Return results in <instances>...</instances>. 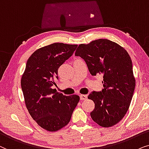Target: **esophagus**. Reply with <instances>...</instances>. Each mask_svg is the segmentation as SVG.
Here are the masks:
<instances>
[{
    "instance_id": "esophagus-1",
    "label": "esophagus",
    "mask_w": 149,
    "mask_h": 149,
    "mask_svg": "<svg viewBox=\"0 0 149 149\" xmlns=\"http://www.w3.org/2000/svg\"><path fill=\"white\" fill-rule=\"evenodd\" d=\"M80 100H86L87 99V95H80Z\"/></svg>"
}]
</instances>
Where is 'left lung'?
<instances>
[{"label":"left lung","instance_id":"1","mask_svg":"<svg viewBox=\"0 0 149 149\" xmlns=\"http://www.w3.org/2000/svg\"><path fill=\"white\" fill-rule=\"evenodd\" d=\"M75 55L84 59L92 76H104L102 91H93L88 97L95 103L92 119L104 127L118 123L130 108L136 86L127 52L112 41L100 39L79 45Z\"/></svg>","mask_w":149,"mask_h":149}]
</instances>
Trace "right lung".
<instances>
[{
	"instance_id": "right-lung-1",
	"label": "right lung",
	"mask_w": 149,
	"mask_h": 149,
	"mask_svg": "<svg viewBox=\"0 0 149 149\" xmlns=\"http://www.w3.org/2000/svg\"><path fill=\"white\" fill-rule=\"evenodd\" d=\"M78 45L54 43L41 47L28 59L21 79L26 106L41 127L56 132L70 121L80 97L65 96L52 88L58 79V69L72 56Z\"/></svg>"
}]
</instances>
